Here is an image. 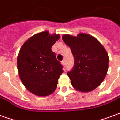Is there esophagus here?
I'll use <instances>...</instances> for the list:
<instances>
[{"mask_svg": "<svg viewBox=\"0 0 120 120\" xmlns=\"http://www.w3.org/2000/svg\"><path fill=\"white\" fill-rule=\"evenodd\" d=\"M61 64H62L63 66H65V61H64V60L63 61H61Z\"/></svg>", "mask_w": 120, "mask_h": 120, "instance_id": "esophagus-1", "label": "esophagus"}]
</instances>
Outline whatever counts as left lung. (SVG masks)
<instances>
[{"mask_svg": "<svg viewBox=\"0 0 120 120\" xmlns=\"http://www.w3.org/2000/svg\"><path fill=\"white\" fill-rule=\"evenodd\" d=\"M62 39L74 57L73 68L67 73L72 86L82 92L94 90L104 80L108 70L109 57L104 47L85 33L77 36L64 34Z\"/></svg>", "mask_w": 120, "mask_h": 120, "instance_id": "1", "label": "left lung"}]
</instances>
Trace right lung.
Returning a JSON list of instances; mask_svg holds the SVG:
<instances>
[{
    "mask_svg": "<svg viewBox=\"0 0 120 120\" xmlns=\"http://www.w3.org/2000/svg\"><path fill=\"white\" fill-rule=\"evenodd\" d=\"M59 38V34L48 31L40 32L28 39L20 50L18 75L26 89L34 95L48 96L57 86L63 66L51 48Z\"/></svg>",
    "mask_w": 120,
    "mask_h": 120,
    "instance_id": "right-lung-1",
    "label": "right lung"
}]
</instances>
